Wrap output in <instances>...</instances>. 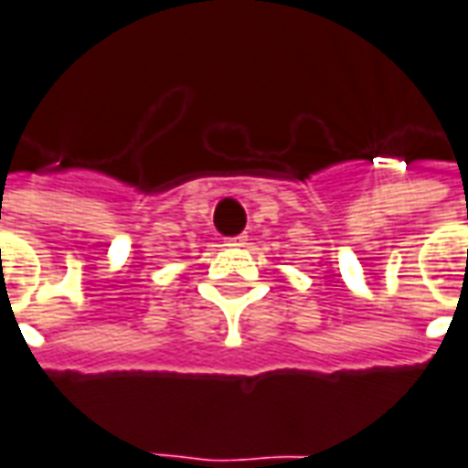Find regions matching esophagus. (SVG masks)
<instances>
[{
	"label": "esophagus",
	"instance_id": "esophagus-1",
	"mask_svg": "<svg viewBox=\"0 0 468 468\" xmlns=\"http://www.w3.org/2000/svg\"><path fill=\"white\" fill-rule=\"evenodd\" d=\"M247 244V234H237V237H229L227 247H244Z\"/></svg>",
	"mask_w": 468,
	"mask_h": 468
}]
</instances>
